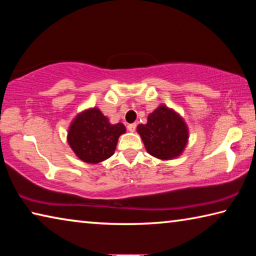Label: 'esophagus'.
Listing matches in <instances>:
<instances>
[{
	"mask_svg": "<svg viewBox=\"0 0 256 256\" xmlns=\"http://www.w3.org/2000/svg\"><path fill=\"white\" fill-rule=\"evenodd\" d=\"M136 123L128 125V130L130 132H134V131H136Z\"/></svg>",
	"mask_w": 256,
	"mask_h": 256,
	"instance_id": "34e87169",
	"label": "esophagus"
}]
</instances>
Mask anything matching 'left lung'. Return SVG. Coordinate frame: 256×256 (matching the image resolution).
<instances>
[{
	"label": "left lung",
	"mask_w": 256,
	"mask_h": 256,
	"mask_svg": "<svg viewBox=\"0 0 256 256\" xmlns=\"http://www.w3.org/2000/svg\"><path fill=\"white\" fill-rule=\"evenodd\" d=\"M136 132L148 154L162 160L180 157L188 142V128L185 120L178 112L164 105L150 112L148 122L138 125Z\"/></svg>",
	"instance_id": "8db88e82"
}]
</instances>
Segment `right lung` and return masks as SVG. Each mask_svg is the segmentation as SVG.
I'll use <instances>...</instances> for the list:
<instances>
[{"label":"right lung","instance_id":"1","mask_svg":"<svg viewBox=\"0 0 256 256\" xmlns=\"http://www.w3.org/2000/svg\"><path fill=\"white\" fill-rule=\"evenodd\" d=\"M126 132L122 123L110 124L97 107L79 112L70 124L68 142L73 152L86 164H98L114 154L118 138Z\"/></svg>","mask_w":256,"mask_h":256}]
</instances>
